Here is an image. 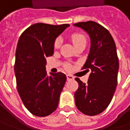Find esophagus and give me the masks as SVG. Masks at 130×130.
Listing matches in <instances>:
<instances>
[{
    "mask_svg": "<svg viewBox=\"0 0 130 130\" xmlns=\"http://www.w3.org/2000/svg\"><path fill=\"white\" fill-rule=\"evenodd\" d=\"M66 76H67V80H73L74 79L73 76L71 75H69V74H68Z\"/></svg>",
    "mask_w": 130,
    "mask_h": 130,
    "instance_id": "obj_1",
    "label": "esophagus"
}]
</instances>
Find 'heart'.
Returning a JSON list of instances; mask_svg holds the SVG:
<instances>
[{"label":"heart","instance_id":"b5f03b06","mask_svg":"<svg viewBox=\"0 0 130 130\" xmlns=\"http://www.w3.org/2000/svg\"><path fill=\"white\" fill-rule=\"evenodd\" d=\"M71 39L72 42L74 44L75 47H77L80 45H86V37L82 34L80 33H74L71 35ZM61 43V39L60 38H57L55 41L54 43V47L55 48H58L60 47ZM67 68L69 69L70 66L67 65Z\"/></svg>","mask_w":130,"mask_h":130}]
</instances>
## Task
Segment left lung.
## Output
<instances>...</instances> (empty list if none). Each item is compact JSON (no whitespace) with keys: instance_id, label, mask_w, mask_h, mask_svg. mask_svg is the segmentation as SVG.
<instances>
[{"instance_id":"obj_1","label":"left lung","mask_w":130,"mask_h":130,"mask_svg":"<svg viewBox=\"0 0 130 130\" xmlns=\"http://www.w3.org/2000/svg\"><path fill=\"white\" fill-rule=\"evenodd\" d=\"M87 32L91 49L83 69L91 71L87 83L78 78V88L75 101L78 109L84 114L94 116L109 105L117 85L119 59L114 39L103 26L88 21L73 24ZM85 70V71H86Z\"/></svg>"}]
</instances>
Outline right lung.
Here are the masks:
<instances>
[{"instance_id": "right-lung-1", "label": "right lung", "mask_w": 130, "mask_h": 130, "mask_svg": "<svg viewBox=\"0 0 130 130\" xmlns=\"http://www.w3.org/2000/svg\"><path fill=\"white\" fill-rule=\"evenodd\" d=\"M69 26L37 23L19 37L14 65L17 90L26 108L35 116H48L58 106L66 75L60 72L48 75L46 57L53 55L55 39Z\"/></svg>"}]
</instances>
